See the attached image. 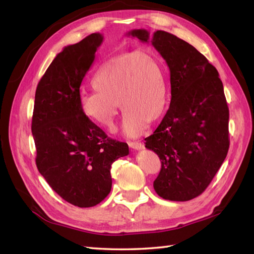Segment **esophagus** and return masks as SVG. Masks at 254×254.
<instances>
[{
  "instance_id": "obj_1",
  "label": "esophagus",
  "mask_w": 254,
  "mask_h": 254,
  "mask_svg": "<svg viewBox=\"0 0 254 254\" xmlns=\"http://www.w3.org/2000/svg\"><path fill=\"white\" fill-rule=\"evenodd\" d=\"M128 146H130L133 149H135V150H139V149L144 148V144L141 143V142H130V143H128Z\"/></svg>"
}]
</instances>
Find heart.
I'll use <instances>...</instances> for the list:
<instances>
[{"instance_id":"1","label":"heart","mask_w":254,"mask_h":254,"mask_svg":"<svg viewBox=\"0 0 254 254\" xmlns=\"http://www.w3.org/2000/svg\"><path fill=\"white\" fill-rule=\"evenodd\" d=\"M96 90L82 91L79 108L85 117L112 130L119 112L124 110V135L136 137L149 121H156L165 111L168 86L161 63L146 50H136L112 57L96 72Z\"/></svg>"}]
</instances>
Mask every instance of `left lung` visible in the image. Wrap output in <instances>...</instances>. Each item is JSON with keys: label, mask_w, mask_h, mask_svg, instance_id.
<instances>
[{"label": "left lung", "mask_w": 254, "mask_h": 254, "mask_svg": "<svg viewBox=\"0 0 254 254\" xmlns=\"http://www.w3.org/2000/svg\"><path fill=\"white\" fill-rule=\"evenodd\" d=\"M150 42L170 71L171 100L145 147L161 160L154 181L160 197L185 202L198 196L224 163L229 148V110L217 69L195 48L175 35L131 30Z\"/></svg>", "instance_id": "obj_1"}]
</instances>
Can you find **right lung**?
<instances>
[{
	"label": "right lung",
	"instance_id": "right-lung-1",
	"mask_svg": "<svg viewBox=\"0 0 254 254\" xmlns=\"http://www.w3.org/2000/svg\"><path fill=\"white\" fill-rule=\"evenodd\" d=\"M104 36L95 32L57 55L37 86L31 132L41 176L66 202L99 204L111 191V165L128 155L119 142L83 115L79 87Z\"/></svg>",
	"mask_w": 254,
	"mask_h": 254
}]
</instances>
